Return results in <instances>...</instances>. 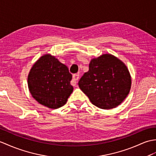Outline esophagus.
<instances>
[{
	"mask_svg": "<svg viewBox=\"0 0 156 156\" xmlns=\"http://www.w3.org/2000/svg\"><path fill=\"white\" fill-rule=\"evenodd\" d=\"M79 74H74L72 76V80L71 81V84L75 86L76 84L77 83V80L79 79Z\"/></svg>",
	"mask_w": 156,
	"mask_h": 156,
	"instance_id": "34e87169",
	"label": "esophagus"
}]
</instances>
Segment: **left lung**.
Segmentation results:
<instances>
[{"label":"left lung","instance_id":"left-lung-1","mask_svg":"<svg viewBox=\"0 0 156 156\" xmlns=\"http://www.w3.org/2000/svg\"><path fill=\"white\" fill-rule=\"evenodd\" d=\"M78 86L92 104L102 109H111L128 96L131 77L122 61L111 54H103L91 60L88 72L82 76Z\"/></svg>","mask_w":156,"mask_h":156}]
</instances>
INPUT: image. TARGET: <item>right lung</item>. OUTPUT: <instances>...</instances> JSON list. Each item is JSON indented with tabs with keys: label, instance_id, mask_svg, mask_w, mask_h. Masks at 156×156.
Returning a JSON list of instances; mask_svg holds the SVG:
<instances>
[{
	"label": "right lung",
	"instance_id": "add662e5",
	"mask_svg": "<svg viewBox=\"0 0 156 156\" xmlns=\"http://www.w3.org/2000/svg\"><path fill=\"white\" fill-rule=\"evenodd\" d=\"M72 74L68 67L50 54L39 58L28 76L32 97L41 104L52 109L63 106L73 91Z\"/></svg>",
	"mask_w": 156,
	"mask_h": 156
}]
</instances>
